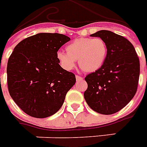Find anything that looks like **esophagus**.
I'll return each instance as SVG.
<instances>
[{"label":"esophagus","instance_id":"1","mask_svg":"<svg viewBox=\"0 0 147 147\" xmlns=\"http://www.w3.org/2000/svg\"><path fill=\"white\" fill-rule=\"evenodd\" d=\"M76 78L77 81H82V79H83V78H82V77L79 76H76Z\"/></svg>","mask_w":147,"mask_h":147}]
</instances>
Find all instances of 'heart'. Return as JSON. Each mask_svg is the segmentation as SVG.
Listing matches in <instances>:
<instances>
[{
    "mask_svg": "<svg viewBox=\"0 0 147 147\" xmlns=\"http://www.w3.org/2000/svg\"><path fill=\"white\" fill-rule=\"evenodd\" d=\"M67 53L58 51L57 58L65 70H71L78 60L79 67L86 72H93L104 65L107 45L101 38H79L66 47Z\"/></svg>",
    "mask_w": 147,
    "mask_h": 147,
    "instance_id": "obj_1",
    "label": "heart"
}]
</instances>
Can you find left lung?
<instances>
[{
	"label": "left lung",
	"instance_id": "8db88e82",
	"mask_svg": "<svg viewBox=\"0 0 147 147\" xmlns=\"http://www.w3.org/2000/svg\"><path fill=\"white\" fill-rule=\"evenodd\" d=\"M107 45L104 65L85 78L88 84L84 98L94 111L112 115L129 104L137 90L140 60L134 47L120 35L100 30L90 35Z\"/></svg>",
	"mask_w": 147,
	"mask_h": 147
}]
</instances>
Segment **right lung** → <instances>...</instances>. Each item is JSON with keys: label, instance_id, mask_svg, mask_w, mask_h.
Wrapping results in <instances>:
<instances>
[{"label": "right lung", "instance_id": "add662e5", "mask_svg": "<svg viewBox=\"0 0 147 147\" xmlns=\"http://www.w3.org/2000/svg\"><path fill=\"white\" fill-rule=\"evenodd\" d=\"M69 40L65 35L42 32L14 48L7 61V88L13 100L29 116L54 115L76 83L75 75L61 68L57 58L60 47Z\"/></svg>", "mask_w": 147, "mask_h": 147}]
</instances>
